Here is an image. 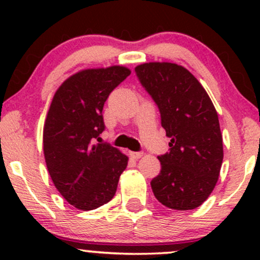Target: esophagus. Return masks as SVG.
<instances>
[{"label": "esophagus", "mask_w": 260, "mask_h": 260, "mask_svg": "<svg viewBox=\"0 0 260 260\" xmlns=\"http://www.w3.org/2000/svg\"><path fill=\"white\" fill-rule=\"evenodd\" d=\"M129 155H131V157H132V159L138 160L143 156V155H144V153H143V151H131Z\"/></svg>", "instance_id": "obj_1"}]
</instances>
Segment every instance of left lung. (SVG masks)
<instances>
[{"instance_id":"8db88e82","label":"left lung","mask_w":260,"mask_h":260,"mask_svg":"<svg viewBox=\"0 0 260 260\" xmlns=\"http://www.w3.org/2000/svg\"><path fill=\"white\" fill-rule=\"evenodd\" d=\"M140 84L159 107L169 153L157 156L151 189L175 210L198 208L215 188L223 159L217 112L198 79L182 66L149 62L136 67Z\"/></svg>"}]
</instances>
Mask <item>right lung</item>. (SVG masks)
I'll list each match as a JSON object with an SVG mask.
<instances>
[{"instance_id": "obj_1", "label": "right lung", "mask_w": 260, "mask_h": 260, "mask_svg": "<svg viewBox=\"0 0 260 260\" xmlns=\"http://www.w3.org/2000/svg\"><path fill=\"white\" fill-rule=\"evenodd\" d=\"M129 74L123 66L80 71L53 95L44 124L45 161L58 192L79 210L111 201L127 168L118 149L94 142L105 129L104 104Z\"/></svg>"}]
</instances>
